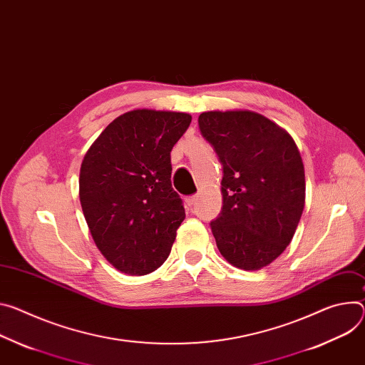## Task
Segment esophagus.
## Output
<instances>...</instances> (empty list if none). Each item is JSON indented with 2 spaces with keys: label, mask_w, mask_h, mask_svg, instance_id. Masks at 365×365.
I'll list each match as a JSON object with an SVG mask.
<instances>
[{
  "label": "esophagus",
  "mask_w": 365,
  "mask_h": 365,
  "mask_svg": "<svg viewBox=\"0 0 365 365\" xmlns=\"http://www.w3.org/2000/svg\"><path fill=\"white\" fill-rule=\"evenodd\" d=\"M196 201H197V195H192V196H187V197H186V204H187L189 207H193V205L196 204Z\"/></svg>",
  "instance_id": "1"
}]
</instances>
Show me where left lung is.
<instances>
[{"label":"left lung","mask_w":365,"mask_h":365,"mask_svg":"<svg viewBox=\"0 0 365 365\" xmlns=\"http://www.w3.org/2000/svg\"><path fill=\"white\" fill-rule=\"evenodd\" d=\"M197 125L222 165V208L210 224L217 247L236 268L257 271L285 250L300 222V151L282 128L250 110L204 112Z\"/></svg>","instance_id":"8db88e82"}]
</instances>
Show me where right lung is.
Wrapping results in <instances>:
<instances>
[{
	"label": "right lung",
	"instance_id": "obj_1",
	"mask_svg": "<svg viewBox=\"0 0 365 365\" xmlns=\"http://www.w3.org/2000/svg\"><path fill=\"white\" fill-rule=\"evenodd\" d=\"M190 115L138 109L120 115L84 155L80 202L96 246L116 269L147 275L169 257L185 220L172 187L170 151Z\"/></svg>",
	"mask_w": 365,
	"mask_h": 365
}]
</instances>
